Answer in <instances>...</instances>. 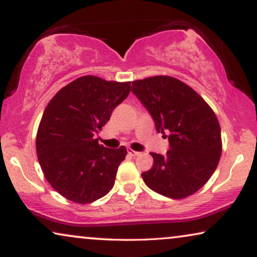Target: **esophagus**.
Segmentation results:
<instances>
[{"mask_svg":"<svg viewBox=\"0 0 257 257\" xmlns=\"http://www.w3.org/2000/svg\"><path fill=\"white\" fill-rule=\"evenodd\" d=\"M127 153H128L131 157H137V156H139V154H140L139 152H137V151H133V150H131V149L127 150Z\"/></svg>","mask_w":257,"mask_h":257,"instance_id":"1","label":"esophagus"}]
</instances>
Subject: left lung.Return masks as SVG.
<instances>
[{
  "label": "left lung",
  "mask_w": 257,
  "mask_h": 257,
  "mask_svg": "<svg viewBox=\"0 0 257 257\" xmlns=\"http://www.w3.org/2000/svg\"><path fill=\"white\" fill-rule=\"evenodd\" d=\"M131 91L170 144L165 156L151 153L153 166L142 173L147 187L171 199L194 194L212 177L222 152L215 113L191 86L170 76L135 80Z\"/></svg>",
  "instance_id": "1"
}]
</instances>
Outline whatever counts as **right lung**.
<instances>
[{
  "label": "right lung",
  "mask_w": 257,
  "mask_h": 257,
  "mask_svg": "<svg viewBox=\"0 0 257 257\" xmlns=\"http://www.w3.org/2000/svg\"><path fill=\"white\" fill-rule=\"evenodd\" d=\"M131 82L83 76L55 94L42 115L36 152L49 184L77 203L103 198L114 185L124 146L107 149L94 136L128 96Z\"/></svg>",
  "instance_id": "obj_1"
}]
</instances>
